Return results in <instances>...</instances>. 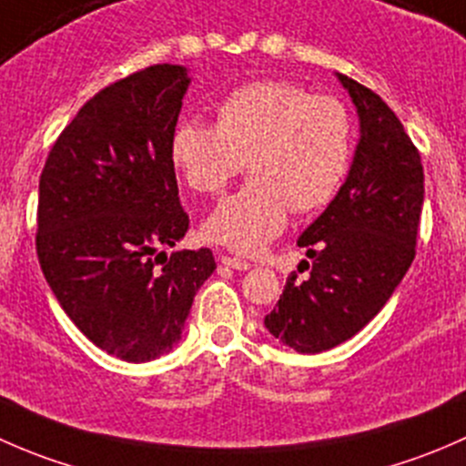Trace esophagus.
Segmentation results:
<instances>
[{
  "label": "esophagus",
  "mask_w": 466,
  "mask_h": 466,
  "mask_svg": "<svg viewBox=\"0 0 466 466\" xmlns=\"http://www.w3.org/2000/svg\"><path fill=\"white\" fill-rule=\"evenodd\" d=\"M218 261L223 263V266H228V268H234V270H250V263L248 261H243V259H234V257H228V255H220L218 257Z\"/></svg>",
  "instance_id": "esophagus-1"
}]
</instances>
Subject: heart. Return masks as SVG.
Returning <instances> with one entry per match:
<instances>
[{
	"instance_id": "1",
	"label": "heart",
	"mask_w": 466,
	"mask_h": 466,
	"mask_svg": "<svg viewBox=\"0 0 466 466\" xmlns=\"http://www.w3.org/2000/svg\"><path fill=\"white\" fill-rule=\"evenodd\" d=\"M171 162L196 194H220L243 162L250 180L207 216L203 232L243 255L261 252L289 211L320 209L338 194L351 157V116L338 98L289 81H255L216 106V128L180 121Z\"/></svg>"
}]
</instances>
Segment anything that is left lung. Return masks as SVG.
I'll use <instances>...</instances> for the list:
<instances>
[{"mask_svg": "<svg viewBox=\"0 0 466 466\" xmlns=\"http://www.w3.org/2000/svg\"><path fill=\"white\" fill-rule=\"evenodd\" d=\"M359 115L360 137L336 198L298 246L307 281L286 279L266 316L268 331L299 354H320L360 331L392 298L415 259L424 168L415 144L383 98L336 74Z\"/></svg>", "mask_w": 466, "mask_h": 466, "instance_id": "obj_1", "label": "left lung"}]
</instances>
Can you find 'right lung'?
<instances>
[{"instance_id":"right-lung-1","label":"right lung","mask_w":466,"mask_h":466,"mask_svg":"<svg viewBox=\"0 0 466 466\" xmlns=\"http://www.w3.org/2000/svg\"><path fill=\"white\" fill-rule=\"evenodd\" d=\"M189 83L187 67L162 63L101 89L40 176L35 246L46 284L98 350L128 363L182 340L196 293L216 270L209 248L157 255L189 229L168 150Z\"/></svg>"}]
</instances>
